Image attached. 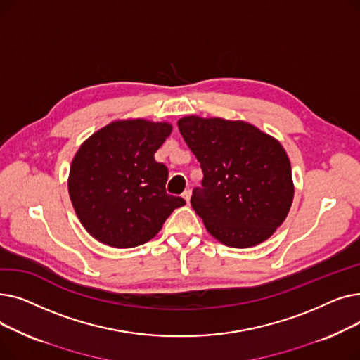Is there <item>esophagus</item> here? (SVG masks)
Here are the masks:
<instances>
[{
    "label": "esophagus",
    "instance_id": "obj_1",
    "mask_svg": "<svg viewBox=\"0 0 360 360\" xmlns=\"http://www.w3.org/2000/svg\"><path fill=\"white\" fill-rule=\"evenodd\" d=\"M182 197L185 198L186 202H190V200H191V190H185V191L182 193Z\"/></svg>",
    "mask_w": 360,
    "mask_h": 360
}]
</instances>
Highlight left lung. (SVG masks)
Instances as JSON below:
<instances>
[{
	"mask_svg": "<svg viewBox=\"0 0 360 360\" xmlns=\"http://www.w3.org/2000/svg\"><path fill=\"white\" fill-rule=\"evenodd\" d=\"M178 127L204 175L191 205L207 231L232 248L269 239L293 201L285 148L243 121L191 115L179 120Z\"/></svg>",
	"mask_w": 360,
	"mask_h": 360,
	"instance_id": "1",
	"label": "left lung"
}]
</instances>
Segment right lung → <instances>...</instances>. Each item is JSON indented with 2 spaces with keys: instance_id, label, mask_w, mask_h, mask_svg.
I'll return each instance as SVG.
<instances>
[{
  "instance_id": "obj_1",
  "label": "right lung",
  "mask_w": 360,
  "mask_h": 360,
  "mask_svg": "<svg viewBox=\"0 0 360 360\" xmlns=\"http://www.w3.org/2000/svg\"><path fill=\"white\" fill-rule=\"evenodd\" d=\"M170 131L166 122L115 121L82 144L70 167L68 193L94 239L113 248L139 247L185 204L166 193L167 167L155 160Z\"/></svg>"
}]
</instances>
